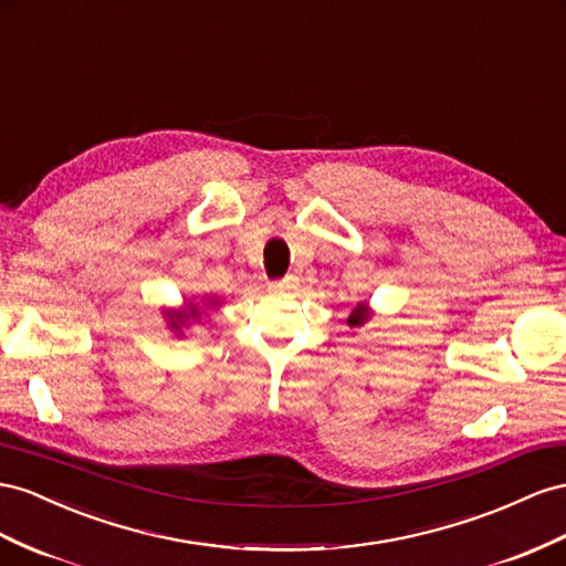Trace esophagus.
I'll return each mask as SVG.
<instances>
[{"instance_id": "1", "label": "esophagus", "mask_w": 566, "mask_h": 566, "mask_svg": "<svg viewBox=\"0 0 566 566\" xmlns=\"http://www.w3.org/2000/svg\"><path fill=\"white\" fill-rule=\"evenodd\" d=\"M297 285H300V279H297V276H285L283 281L269 283V290H271V293H285V290H295Z\"/></svg>"}]
</instances>
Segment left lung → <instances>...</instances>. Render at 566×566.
Returning <instances> with one entry per match:
<instances>
[{"label":"left lung","instance_id":"8db88e82","mask_svg":"<svg viewBox=\"0 0 566 566\" xmlns=\"http://www.w3.org/2000/svg\"><path fill=\"white\" fill-rule=\"evenodd\" d=\"M366 318H369V304L361 302L353 310V314L347 316V326H364Z\"/></svg>","mask_w":566,"mask_h":566}]
</instances>
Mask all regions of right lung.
Segmentation results:
<instances>
[{"mask_svg":"<svg viewBox=\"0 0 566 566\" xmlns=\"http://www.w3.org/2000/svg\"><path fill=\"white\" fill-rule=\"evenodd\" d=\"M200 318V310L197 304H188V312H169V328L176 333H182V328L190 326V321Z\"/></svg>","mask_w":566,"mask_h":566,"instance_id":"1","label":"right lung"}]
</instances>
